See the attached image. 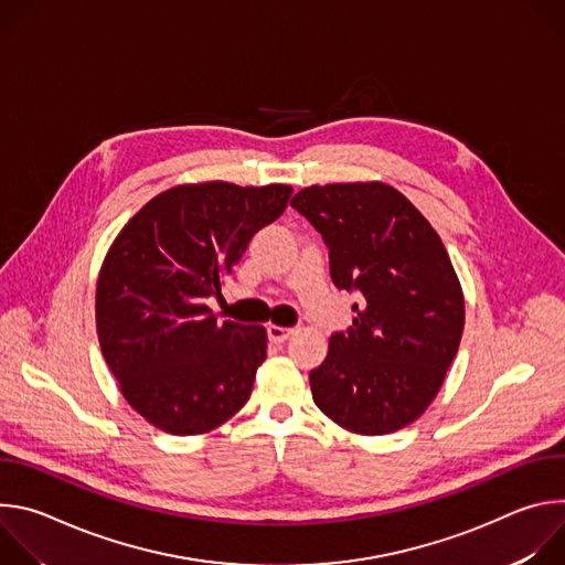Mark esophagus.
I'll return each mask as SVG.
<instances>
[{
	"label": "esophagus",
	"mask_w": 565,
	"mask_h": 565,
	"mask_svg": "<svg viewBox=\"0 0 565 565\" xmlns=\"http://www.w3.org/2000/svg\"><path fill=\"white\" fill-rule=\"evenodd\" d=\"M290 335H292V329H284V327H275V324L268 327V338H270V342H275V344L286 342Z\"/></svg>",
	"instance_id": "obj_1"
}]
</instances>
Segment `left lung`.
<instances>
[{
    "label": "left lung",
    "instance_id": "obj_1",
    "mask_svg": "<svg viewBox=\"0 0 565 565\" xmlns=\"http://www.w3.org/2000/svg\"><path fill=\"white\" fill-rule=\"evenodd\" d=\"M290 205L329 248L331 279L358 292L353 327L310 371L315 405L340 427L382 436L425 414L458 353L465 299L438 232L384 183L310 185Z\"/></svg>",
    "mask_w": 565,
    "mask_h": 565
}]
</instances>
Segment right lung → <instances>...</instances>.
Listing matches in <instances>:
<instances>
[{"label": "right lung", "instance_id": "right-lung-1", "mask_svg": "<svg viewBox=\"0 0 565 565\" xmlns=\"http://www.w3.org/2000/svg\"><path fill=\"white\" fill-rule=\"evenodd\" d=\"M290 194L281 183L179 185L116 236L96 286L98 340L125 399L153 427L207 434L248 402L266 331L221 324L205 301Z\"/></svg>", "mask_w": 565, "mask_h": 565}]
</instances>
